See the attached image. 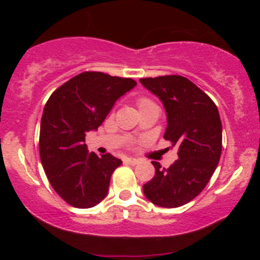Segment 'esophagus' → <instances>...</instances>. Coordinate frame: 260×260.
I'll use <instances>...</instances> for the list:
<instances>
[{
  "label": "esophagus",
  "instance_id": "34e87169",
  "mask_svg": "<svg viewBox=\"0 0 260 260\" xmlns=\"http://www.w3.org/2000/svg\"><path fill=\"white\" fill-rule=\"evenodd\" d=\"M124 162L129 164V165H138L139 160L134 159V157H126V159H124Z\"/></svg>",
  "mask_w": 260,
  "mask_h": 260
}]
</instances>
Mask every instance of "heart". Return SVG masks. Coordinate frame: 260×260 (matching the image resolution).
<instances>
[{"instance_id":"obj_1","label":"heart","mask_w":260,"mask_h":260,"mask_svg":"<svg viewBox=\"0 0 260 260\" xmlns=\"http://www.w3.org/2000/svg\"><path fill=\"white\" fill-rule=\"evenodd\" d=\"M137 104H138L139 109H142V107L147 106L149 104H153V103H151L149 99H147V98H139V99H137Z\"/></svg>"}]
</instances>
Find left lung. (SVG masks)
<instances>
[{"label": "left lung", "mask_w": 260, "mask_h": 260, "mask_svg": "<svg viewBox=\"0 0 260 260\" xmlns=\"http://www.w3.org/2000/svg\"><path fill=\"white\" fill-rule=\"evenodd\" d=\"M139 82L162 101L168 116L164 138L178 149V159L169 169L151 161L155 176L143 190L157 207H181L204 189L219 164L222 148L219 111L202 89L182 76Z\"/></svg>", "instance_id": "obj_1"}]
</instances>
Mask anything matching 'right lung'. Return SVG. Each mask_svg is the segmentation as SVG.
Returning <instances> with one entry per match:
<instances>
[{"label": "right lung", "instance_id": "add662e5", "mask_svg": "<svg viewBox=\"0 0 260 260\" xmlns=\"http://www.w3.org/2000/svg\"><path fill=\"white\" fill-rule=\"evenodd\" d=\"M136 85L131 78L88 71L56 89L45 104L41 164L55 192L72 207L91 208L107 196L112 172L122 161L109 153H89L85 136L98 129L115 101Z\"/></svg>", "mask_w": 260, "mask_h": 260}]
</instances>
